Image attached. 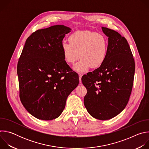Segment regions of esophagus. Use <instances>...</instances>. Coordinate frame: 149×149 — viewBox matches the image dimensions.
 <instances>
[{
	"label": "esophagus",
	"mask_w": 149,
	"mask_h": 149,
	"mask_svg": "<svg viewBox=\"0 0 149 149\" xmlns=\"http://www.w3.org/2000/svg\"><path fill=\"white\" fill-rule=\"evenodd\" d=\"M78 75H79V82L81 83V77L82 76V74L81 73H78Z\"/></svg>",
	"instance_id": "34e87169"
}]
</instances>
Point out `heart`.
Here are the masks:
<instances>
[{"label":"heart","mask_w":149,"mask_h":149,"mask_svg":"<svg viewBox=\"0 0 149 149\" xmlns=\"http://www.w3.org/2000/svg\"><path fill=\"white\" fill-rule=\"evenodd\" d=\"M70 44L63 42L62 51L65 61L72 64L79 57L80 61L74 66L78 72L88 68H97L105 61L108 52V40L101 34L88 31L74 32L68 37Z\"/></svg>","instance_id":"heart-1"}]
</instances>
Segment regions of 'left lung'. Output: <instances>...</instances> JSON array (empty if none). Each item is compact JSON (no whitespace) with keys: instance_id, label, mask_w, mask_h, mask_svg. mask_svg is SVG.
<instances>
[{"instance_id":"8db88e82","label":"left lung","mask_w":149,"mask_h":149,"mask_svg":"<svg viewBox=\"0 0 149 149\" xmlns=\"http://www.w3.org/2000/svg\"><path fill=\"white\" fill-rule=\"evenodd\" d=\"M109 37V48L102 64L84 75L82 82L87 90L84 105L96 119H111L128 103L133 86L135 62L126 39L117 32L102 27Z\"/></svg>"}]
</instances>
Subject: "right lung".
<instances>
[{"label": "right lung", "mask_w": 149, "mask_h": 149, "mask_svg": "<svg viewBox=\"0 0 149 149\" xmlns=\"http://www.w3.org/2000/svg\"><path fill=\"white\" fill-rule=\"evenodd\" d=\"M70 31L58 25L35 31L26 39L19 58L20 101L39 120L58 117L68 96L79 84L78 74L67 64L62 51L63 38Z\"/></svg>", "instance_id": "right-lung-1"}]
</instances>
